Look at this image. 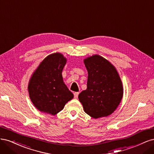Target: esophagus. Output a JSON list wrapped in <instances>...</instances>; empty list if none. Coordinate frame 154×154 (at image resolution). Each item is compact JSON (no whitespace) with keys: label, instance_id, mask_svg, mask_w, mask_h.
<instances>
[{"label":"esophagus","instance_id":"obj_1","mask_svg":"<svg viewBox=\"0 0 154 154\" xmlns=\"http://www.w3.org/2000/svg\"><path fill=\"white\" fill-rule=\"evenodd\" d=\"M78 94H79V92H74V98H78Z\"/></svg>","mask_w":154,"mask_h":154}]
</instances>
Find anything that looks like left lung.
Returning a JSON list of instances; mask_svg holds the SVG:
<instances>
[{
	"mask_svg": "<svg viewBox=\"0 0 154 154\" xmlns=\"http://www.w3.org/2000/svg\"><path fill=\"white\" fill-rule=\"evenodd\" d=\"M88 71L87 89L78 95L83 109L97 119L111 114L122 101V83L115 67L99 55L84 60Z\"/></svg>",
	"mask_w": 154,
	"mask_h": 154,
	"instance_id": "obj_1",
	"label": "left lung"
}]
</instances>
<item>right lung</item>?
I'll list each match as a JSON object with an SVG mask.
<instances>
[{
  "mask_svg": "<svg viewBox=\"0 0 154 154\" xmlns=\"http://www.w3.org/2000/svg\"><path fill=\"white\" fill-rule=\"evenodd\" d=\"M66 62V58L60 53L50 54L32 75L28 85L29 97L40 111L55 115L73 98V94L65 85L62 78Z\"/></svg>",
  "mask_w": 154,
  "mask_h": 154,
  "instance_id": "obj_1",
  "label": "right lung"
}]
</instances>
